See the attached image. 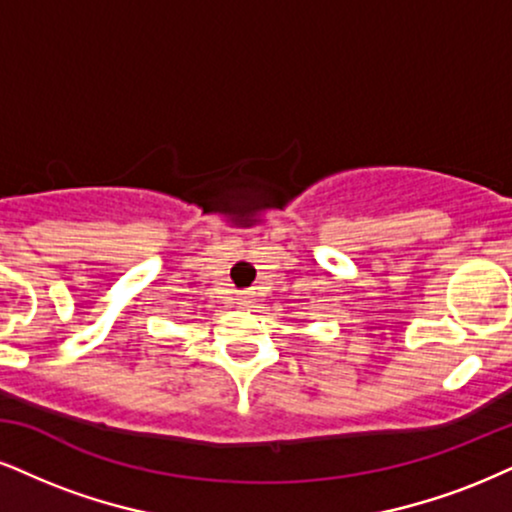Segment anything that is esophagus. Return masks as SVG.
<instances>
[{
  "instance_id": "1",
  "label": "esophagus",
  "mask_w": 512,
  "mask_h": 512,
  "mask_svg": "<svg viewBox=\"0 0 512 512\" xmlns=\"http://www.w3.org/2000/svg\"><path fill=\"white\" fill-rule=\"evenodd\" d=\"M237 304L242 306V308H246V306L251 304V299H249V296H246V294H239V296H237Z\"/></svg>"
}]
</instances>
